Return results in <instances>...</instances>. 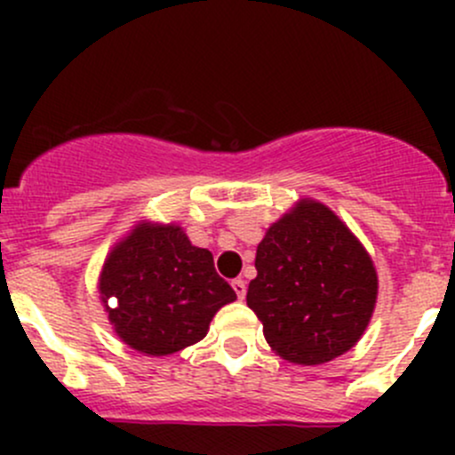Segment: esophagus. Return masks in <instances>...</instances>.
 I'll use <instances>...</instances> for the list:
<instances>
[{
  "label": "esophagus",
  "instance_id": "1",
  "mask_svg": "<svg viewBox=\"0 0 455 455\" xmlns=\"http://www.w3.org/2000/svg\"><path fill=\"white\" fill-rule=\"evenodd\" d=\"M233 291H235V295L240 297V299H244L246 297V282L242 277H237V279H233Z\"/></svg>",
  "mask_w": 455,
  "mask_h": 455
}]
</instances>
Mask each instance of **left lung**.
<instances>
[{
	"instance_id": "8db88e82",
	"label": "left lung",
	"mask_w": 455,
	"mask_h": 455,
	"mask_svg": "<svg viewBox=\"0 0 455 455\" xmlns=\"http://www.w3.org/2000/svg\"><path fill=\"white\" fill-rule=\"evenodd\" d=\"M246 304L268 346L297 365H321L356 346L374 313V261L316 200H301L266 231Z\"/></svg>"
}]
</instances>
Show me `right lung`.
I'll use <instances>...</instances> for the list:
<instances>
[{
    "label": "right lung",
    "mask_w": 455,
    "mask_h": 455,
    "mask_svg": "<svg viewBox=\"0 0 455 455\" xmlns=\"http://www.w3.org/2000/svg\"><path fill=\"white\" fill-rule=\"evenodd\" d=\"M99 292L114 332L149 356L202 341L215 313L237 299L215 273L209 251L191 244L178 224L151 222H139L114 246L100 270Z\"/></svg>",
    "instance_id": "right-lung-1"
}]
</instances>
